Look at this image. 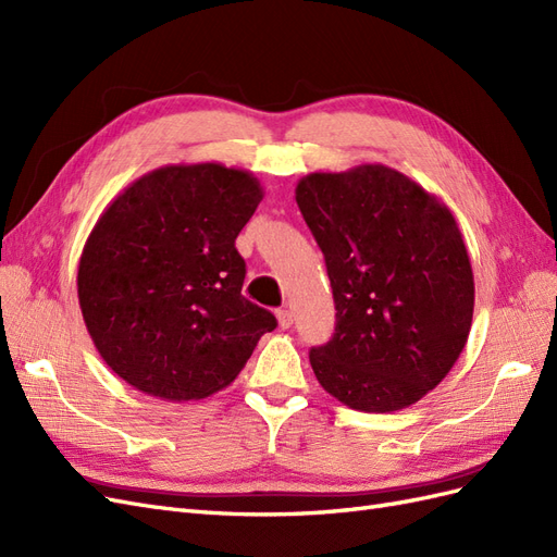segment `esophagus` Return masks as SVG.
<instances>
[{
  "label": "esophagus",
  "mask_w": 557,
  "mask_h": 557,
  "mask_svg": "<svg viewBox=\"0 0 557 557\" xmlns=\"http://www.w3.org/2000/svg\"><path fill=\"white\" fill-rule=\"evenodd\" d=\"M276 318H278V325H281L283 330L293 327V311H290V309H278V311H276Z\"/></svg>",
  "instance_id": "34e87169"
}]
</instances>
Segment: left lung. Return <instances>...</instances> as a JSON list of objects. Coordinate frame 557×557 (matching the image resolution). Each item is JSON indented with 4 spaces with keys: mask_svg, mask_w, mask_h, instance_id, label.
<instances>
[{
    "mask_svg": "<svg viewBox=\"0 0 557 557\" xmlns=\"http://www.w3.org/2000/svg\"><path fill=\"white\" fill-rule=\"evenodd\" d=\"M323 250L336 325L311 348L318 383L367 413L407 409L458 362L474 274L442 199L385 164L315 172L295 188Z\"/></svg>",
    "mask_w": 557,
    "mask_h": 557,
    "instance_id": "left-lung-1",
    "label": "left lung"
}]
</instances>
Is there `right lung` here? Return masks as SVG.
Masks as SVG:
<instances>
[{
	"mask_svg": "<svg viewBox=\"0 0 557 557\" xmlns=\"http://www.w3.org/2000/svg\"><path fill=\"white\" fill-rule=\"evenodd\" d=\"M264 193L218 162L166 164L99 215L78 262V305L99 356L132 387L205 399L239 376L274 313L242 295L234 248Z\"/></svg>",
	"mask_w": 557,
	"mask_h": 557,
	"instance_id": "1",
	"label": "right lung"
}]
</instances>
